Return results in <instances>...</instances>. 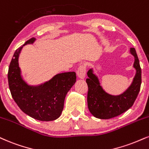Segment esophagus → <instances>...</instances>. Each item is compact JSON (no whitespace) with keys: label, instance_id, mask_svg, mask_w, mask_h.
<instances>
[{"label":"esophagus","instance_id":"esophagus-1","mask_svg":"<svg viewBox=\"0 0 149 149\" xmlns=\"http://www.w3.org/2000/svg\"><path fill=\"white\" fill-rule=\"evenodd\" d=\"M77 75H78V78H80V79L85 78L86 75V67L84 64H81V65L78 68Z\"/></svg>","mask_w":149,"mask_h":149}]
</instances>
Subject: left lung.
Here are the masks:
<instances>
[{"mask_svg":"<svg viewBox=\"0 0 149 149\" xmlns=\"http://www.w3.org/2000/svg\"><path fill=\"white\" fill-rule=\"evenodd\" d=\"M130 53L135 57L133 67L136 73L131 85L122 94L114 96L107 93L101 86L93 69L87 72V105L89 112L95 117L101 119L115 117L130 108L135 101L140 90L141 70L135 48H130Z\"/></svg>","mask_w":149,"mask_h":149,"instance_id":"8db88e82","label":"left lung"}]
</instances>
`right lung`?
Instances as JSON below:
<instances>
[{"instance_id":"right-lung-1","label":"right lung","mask_w":149,"mask_h":149,"mask_svg":"<svg viewBox=\"0 0 149 149\" xmlns=\"http://www.w3.org/2000/svg\"><path fill=\"white\" fill-rule=\"evenodd\" d=\"M35 40L33 37L14 52L8 69L9 88L24 113L39 121H53L62 114L66 95L76 82V74L73 71L58 73L39 85H28L21 76L19 57L23 46Z\"/></svg>"}]
</instances>
